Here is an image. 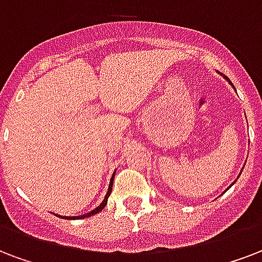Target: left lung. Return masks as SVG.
Segmentation results:
<instances>
[{
  "instance_id": "left-lung-1",
  "label": "left lung",
  "mask_w": 262,
  "mask_h": 262,
  "mask_svg": "<svg viewBox=\"0 0 262 262\" xmlns=\"http://www.w3.org/2000/svg\"><path fill=\"white\" fill-rule=\"evenodd\" d=\"M221 75H223V74H221ZM223 77H224V79H225V81H227V82H229V85H232V82L229 81V78L227 77V75H223ZM232 88H233V89H235V86H233V85H232ZM243 167H245V166H243ZM243 167H242V170H243ZM242 170H241V173H242ZM241 173H239V176H241ZM239 176H237V177H236V180L239 179ZM236 180L233 181L232 184H235V183H236ZM232 184H231V185H232ZM231 185H229V187H231ZM229 187H228V188H229ZM228 188H227V189H228ZM227 189H225V191H227Z\"/></svg>"
}]
</instances>
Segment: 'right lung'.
<instances>
[{"label": "right lung", "instance_id": "1", "mask_svg": "<svg viewBox=\"0 0 262 262\" xmlns=\"http://www.w3.org/2000/svg\"><path fill=\"white\" fill-rule=\"evenodd\" d=\"M115 173H117V170L114 171L113 176H111V180H110V185H108V191H107V193H105V196H104V199H103V202L100 203L99 206L96 207V209L91 210L89 213H85V214L74 215V217H67V215H59V214H56V215H57V217H61V219H66V220H82V219H86V217H91V215L97 214V213L103 210V209L105 207V205H107L108 196L111 195V191H113V183H114V177H115Z\"/></svg>", "mask_w": 262, "mask_h": 262}]
</instances>
